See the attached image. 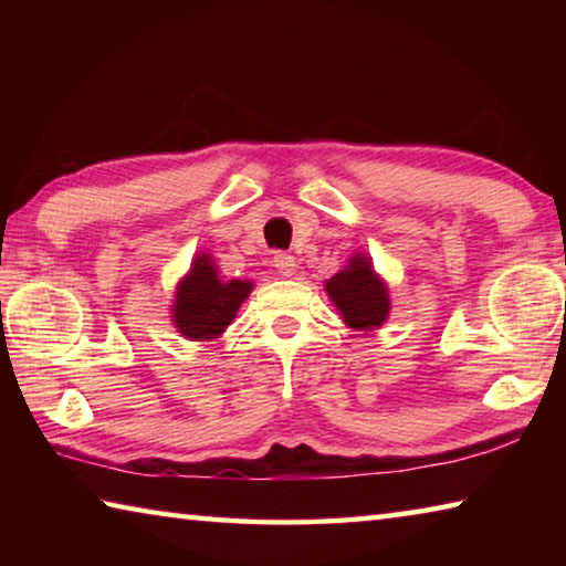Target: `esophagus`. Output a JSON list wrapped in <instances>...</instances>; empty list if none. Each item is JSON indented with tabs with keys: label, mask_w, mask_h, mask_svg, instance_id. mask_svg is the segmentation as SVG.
<instances>
[{
	"label": "esophagus",
	"mask_w": 566,
	"mask_h": 566,
	"mask_svg": "<svg viewBox=\"0 0 566 566\" xmlns=\"http://www.w3.org/2000/svg\"><path fill=\"white\" fill-rule=\"evenodd\" d=\"M274 266H276V272H280L282 276H292L294 274V256L292 254H286V252H276L274 254Z\"/></svg>",
	"instance_id": "34e87169"
}]
</instances>
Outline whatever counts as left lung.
<instances>
[{
	"label": "left lung",
	"instance_id": "1",
	"mask_svg": "<svg viewBox=\"0 0 566 566\" xmlns=\"http://www.w3.org/2000/svg\"><path fill=\"white\" fill-rule=\"evenodd\" d=\"M324 290L349 329H379L389 317V290L367 254H354L342 272L327 280Z\"/></svg>",
	"mask_w": 566,
	"mask_h": 566
}]
</instances>
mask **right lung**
I'll return each mask as SVG.
<instances>
[{
    "instance_id": "obj_1",
    "label": "right lung",
    "mask_w": 566,
    "mask_h": 566,
    "mask_svg": "<svg viewBox=\"0 0 566 566\" xmlns=\"http://www.w3.org/2000/svg\"><path fill=\"white\" fill-rule=\"evenodd\" d=\"M252 282L229 280L217 274V264L209 254H197L185 280L177 284L171 304V322L185 339L212 342L222 334L237 310L252 292Z\"/></svg>"
}]
</instances>
